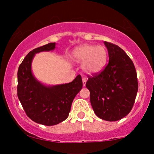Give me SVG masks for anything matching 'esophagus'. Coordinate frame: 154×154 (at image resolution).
Returning a JSON list of instances; mask_svg holds the SVG:
<instances>
[{"label":"esophagus","mask_w":154,"mask_h":154,"mask_svg":"<svg viewBox=\"0 0 154 154\" xmlns=\"http://www.w3.org/2000/svg\"><path fill=\"white\" fill-rule=\"evenodd\" d=\"M83 86H85V84H86V82H87V79H86V78H83Z\"/></svg>","instance_id":"obj_1"}]
</instances>
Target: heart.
Here are the masks:
<instances>
[{
	"label": "heart",
	"mask_w": 154,
	"mask_h": 154,
	"mask_svg": "<svg viewBox=\"0 0 154 154\" xmlns=\"http://www.w3.org/2000/svg\"><path fill=\"white\" fill-rule=\"evenodd\" d=\"M71 60L82 64V69L88 74L93 75L103 70L107 62V52L102 45L83 44L71 52Z\"/></svg>",
	"instance_id": "heart-1"
}]
</instances>
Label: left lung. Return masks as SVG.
Returning a JSON list of instances; mask_svg holds the SVG:
<instances>
[{"label":"left lung","mask_w":154,"mask_h":154,"mask_svg":"<svg viewBox=\"0 0 154 154\" xmlns=\"http://www.w3.org/2000/svg\"><path fill=\"white\" fill-rule=\"evenodd\" d=\"M109 63L102 72L88 75L86 87L94 112L101 119L116 121L132 110L138 90L134 65L119 46L104 42Z\"/></svg>","instance_id":"1"}]
</instances>
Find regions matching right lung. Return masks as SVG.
<instances>
[{
  "mask_svg": "<svg viewBox=\"0 0 154 154\" xmlns=\"http://www.w3.org/2000/svg\"><path fill=\"white\" fill-rule=\"evenodd\" d=\"M55 43H50L29 52L17 71V96L29 119L44 125H54L66 120L73 99L83 87L81 76L72 82L57 85H43L34 77L31 63L35 54L51 51Z\"/></svg>",
  "mask_w": 154,
  "mask_h": 154,
  "instance_id": "add662e5",
  "label": "right lung"
}]
</instances>
